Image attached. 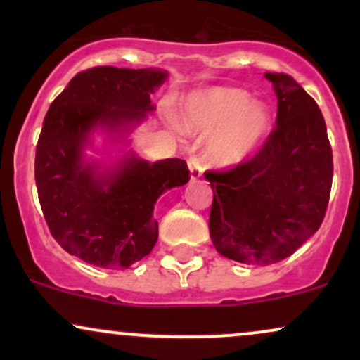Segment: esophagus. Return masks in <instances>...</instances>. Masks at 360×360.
I'll return each instance as SVG.
<instances>
[{
    "label": "esophagus",
    "instance_id": "esophagus-1",
    "mask_svg": "<svg viewBox=\"0 0 360 360\" xmlns=\"http://www.w3.org/2000/svg\"><path fill=\"white\" fill-rule=\"evenodd\" d=\"M189 171H191V181L200 179L201 174H203V164H201V159L198 155H191L188 159Z\"/></svg>",
    "mask_w": 360,
    "mask_h": 360
}]
</instances>
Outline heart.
<instances>
[{
    "label": "heart",
    "mask_w": 360,
    "mask_h": 360,
    "mask_svg": "<svg viewBox=\"0 0 360 360\" xmlns=\"http://www.w3.org/2000/svg\"><path fill=\"white\" fill-rule=\"evenodd\" d=\"M186 125L214 135L208 157L217 166H233L247 159L269 135V106L252 101L247 91L214 88L194 96L186 111Z\"/></svg>",
    "instance_id": "obj_1"
}]
</instances>
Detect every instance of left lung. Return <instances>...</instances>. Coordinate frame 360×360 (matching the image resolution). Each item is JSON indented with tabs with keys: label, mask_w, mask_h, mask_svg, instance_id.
<instances>
[{
	"label": "left lung",
	"mask_w": 360,
	"mask_h": 360,
	"mask_svg": "<svg viewBox=\"0 0 360 360\" xmlns=\"http://www.w3.org/2000/svg\"><path fill=\"white\" fill-rule=\"evenodd\" d=\"M278 96L276 127L249 160L206 171L210 237L223 257L269 266L300 249L323 221L333 157L316 101L283 72H266Z\"/></svg>",
	"instance_id": "obj_1"
}]
</instances>
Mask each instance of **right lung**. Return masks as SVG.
Wrapping results in <instances>:
<instances>
[{
	"instance_id": "add662e5",
	"label": "right lung",
	"mask_w": 360,
	"mask_h": 360,
	"mask_svg": "<svg viewBox=\"0 0 360 360\" xmlns=\"http://www.w3.org/2000/svg\"><path fill=\"white\" fill-rule=\"evenodd\" d=\"M159 69L98 65L72 77L44 118L35 183L57 243L103 269H127L150 254L159 235L157 198L189 181L183 159L147 162L134 154L108 174L84 160L91 131L123 134L154 111L150 93L166 81Z\"/></svg>"
}]
</instances>
